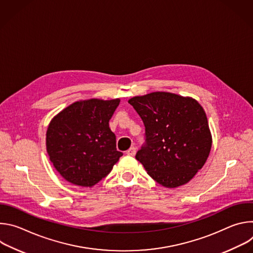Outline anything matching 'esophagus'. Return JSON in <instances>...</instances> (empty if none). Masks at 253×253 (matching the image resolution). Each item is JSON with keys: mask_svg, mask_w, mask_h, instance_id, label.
Wrapping results in <instances>:
<instances>
[{"mask_svg": "<svg viewBox=\"0 0 253 253\" xmlns=\"http://www.w3.org/2000/svg\"><path fill=\"white\" fill-rule=\"evenodd\" d=\"M126 154L129 155V156H134L136 154V148L135 147H131L129 150H127Z\"/></svg>", "mask_w": 253, "mask_h": 253, "instance_id": "esophagus-1", "label": "esophagus"}]
</instances>
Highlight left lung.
<instances>
[{
  "mask_svg": "<svg viewBox=\"0 0 253 253\" xmlns=\"http://www.w3.org/2000/svg\"><path fill=\"white\" fill-rule=\"evenodd\" d=\"M145 126L136 159L156 182L175 188L189 182L205 164L212 138L201 105L190 97L153 92L131 98Z\"/></svg>",
  "mask_w": 253,
  "mask_h": 253,
  "instance_id": "1",
  "label": "left lung"
}]
</instances>
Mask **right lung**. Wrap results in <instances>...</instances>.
<instances>
[{
	"label": "right lung",
	"mask_w": 253,
	"mask_h": 253,
	"mask_svg": "<svg viewBox=\"0 0 253 253\" xmlns=\"http://www.w3.org/2000/svg\"><path fill=\"white\" fill-rule=\"evenodd\" d=\"M120 99H90L71 104L50 122L46 146L50 160L68 182L92 187L123 155L109 128Z\"/></svg>",
	"instance_id": "right-lung-1"
}]
</instances>
